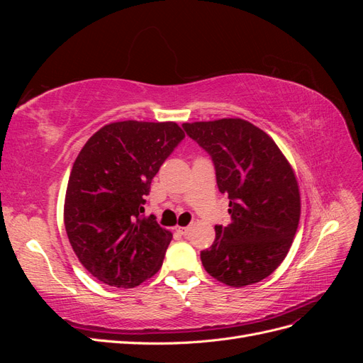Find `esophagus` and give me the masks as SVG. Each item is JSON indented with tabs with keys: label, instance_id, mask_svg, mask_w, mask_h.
<instances>
[{
	"label": "esophagus",
	"instance_id": "esophagus-1",
	"mask_svg": "<svg viewBox=\"0 0 363 363\" xmlns=\"http://www.w3.org/2000/svg\"><path fill=\"white\" fill-rule=\"evenodd\" d=\"M189 230H191V227H189V225H186V227H179V228H177V232H179L180 235H183V236H184V235H188V233H189Z\"/></svg>",
	"mask_w": 363,
	"mask_h": 363
}]
</instances>
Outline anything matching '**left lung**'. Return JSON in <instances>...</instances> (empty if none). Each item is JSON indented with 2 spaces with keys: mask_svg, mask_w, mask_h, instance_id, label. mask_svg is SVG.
<instances>
[{
  "mask_svg": "<svg viewBox=\"0 0 363 363\" xmlns=\"http://www.w3.org/2000/svg\"><path fill=\"white\" fill-rule=\"evenodd\" d=\"M211 155L216 184L228 195V225H215L212 247L201 251L204 269L240 288L257 283L286 257L298 228L300 191L291 163L265 131L240 118L184 123Z\"/></svg>",
  "mask_w": 363,
  "mask_h": 363,
  "instance_id": "1",
  "label": "left lung"
}]
</instances>
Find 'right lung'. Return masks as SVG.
<instances>
[{"label": "right lung", "mask_w": 363, "mask_h": 363, "mask_svg": "<svg viewBox=\"0 0 363 363\" xmlns=\"http://www.w3.org/2000/svg\"><path fill=\"white\" fill-rule=\"evenodd\" d=\"M183 138L175 123L119 121L79 152L63 221L74 252L96 280L128 289L160 269L172 233L144 215L145 195Z\"/></svg>", "instance_id": "right-lung-1"}]
</instances>
